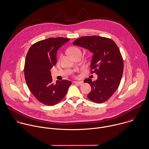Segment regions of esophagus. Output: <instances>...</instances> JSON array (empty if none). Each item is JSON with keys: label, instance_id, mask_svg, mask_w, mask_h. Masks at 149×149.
<instances>
[{"label": "esophagus", "instance_id": "esophagus-1", "mask_svg": "<svg viewBox=\"0 0 149 149\" xmlns=\"http://www.w3.org/2000/svg\"><path fill=\"white\" fill-rule=\"evenodd\" d=\"M74 83L76 84H77L79 86H81L83 84V81H74Z\"/></svg>", "mask_w": 149, "mask_h": 149}]
</instances>
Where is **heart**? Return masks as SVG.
<instances>
[{
	"instance_id": "1",
	"label": "heart",
	"mask_w": 149,
	"mask_h": 149,
	"mask_svg": "<svg viewBox=\"0 0 149 149\" xmlns=\"http://www.w3.org/2000/svg\"><path fill=\"white\" fill-rule=\"evenodd\" d=\"M69 52L73 56V57L74 56H76L79 54H81V50L80 49H79L78 47H72L71 48H70ZM61 58V56H59V59H60Z\"/></svg>"
}]
</instances>
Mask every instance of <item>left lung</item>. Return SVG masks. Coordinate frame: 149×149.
<instances>
[{
    "instance_id": "1",
    "label": "left lung",
    "mask_w": 149,
    "mask_h": 149,
    "mask_svg": "<svg viewBox=\"0 0 149 149\" xmlns=\"http://www.w3.org/2000/svg\"><path fill=\"white\" fill-rule=\"evenodd\" d=\"M73 44L93 53L91 73H95L98 79L84 80L91 87L88 98L97 103L107 100L117 90L123 76L124 62L118 47L111 39L95 35L81 37Z\"/></svg>"
}]
</instances>
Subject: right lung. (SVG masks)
I'll return each instance as SVG.
<instances>
[{"mask_svg":"<svg viewBox=\"0 0 149 149\" xmlns=\"http://www.w3.org/2000/svg\"><path fill=\"white\" fill-rule=\"evenodd\" d=\"M70 39L51 38L33 44L28 50L24 65L26 84L36 99L47 106H54L66 95L70 81L52 83L50 69L56 63V52Z\"/></svg>","mask_w":149,"mask_h":149,"instance_id":"add662e5","label":"right lung"}]
</instances>
